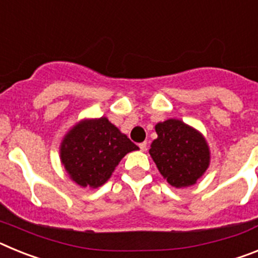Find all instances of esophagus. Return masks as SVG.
Returning <instances> with one entry per match:
<instances>
[{
	"label": "esophagus",
	"mask_w": 258,
	"mask_h": 258,
	"mask_svg": "<svg viewBox=\"0 0 258 258\" xmlns=\"http://www.w3.org/2000/svg\"><path fill=\"white\" fill-rule=\"evenodd\" d=\"M140 149L141 151H146V150H147V142L140 143Z\"/></svg>",
	"instance_id": "esophagus-1"
}]
</instances>
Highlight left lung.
Here are the masks:
<instances>
[{"mask_svg": "<svg viewBox=\"0 0 258 258\" xmlns=\"http://www.w3.org/2000/svg\"><path fill=\"white\" fill-rule=\"evenodd\" d=\"M155 129L157 138L150 155L159 172L177 188L197 183L209 165V149L202 134L175 118L159 122Z\"/></svg>", "mask_w": 258, "mask_h": 258, "instance_id": "obj_1", "label": "left lung"}]
</instances>
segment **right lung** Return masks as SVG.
Listing matches in <instances>:
<instances>
[{
  "label": "right lung",
  "mask_w": 258,
  "mask_h": 258,
  "mask_svg": "<svg viewBox=\"0 0 258 258\" xmlns=\"http://www.w3.org/2000/svg\"><path fill=\"white\" fill-rule=\"evenodd\" d=\"M138 150L106 117L85 120L64 137L60 159L70 177L83 187L106 183L127 152Z\"/></svg>",
  "instance_id": "add662e5"
}]
</instances>
